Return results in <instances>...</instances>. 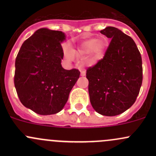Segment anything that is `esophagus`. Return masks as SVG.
<instances>
[{
  "label": "esophagus",
  "instance_id": "obj_1",
  "mask_svg": "<svg viewBox=\"0 0 156 156\" xmlns=\"http://www.w3.org/2000/svg\"><path fill=\"white\" fill-rule=\"evenodd\" d=\"M80 72H81V76H85V75H86V70H85V69H81Z\"/></svg>",
  "mask_w": 156,
  "mask_h": 156
}]
</instances>
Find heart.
<instances>
[{
  "mask_svg": "<svg viewBox=\"0 0 156 156\" xmlns=\"http://www.w3.org/2000/svg\"><path fill=\"white\" fill-rule=\"evenodd\" d=\"M106 47H107V41L105 37H99L97 38L91 37L84 41L80 44L78 50H72V53L73 54L78 53L81 56L90 54L91 60L97 61L103 57L106 51ZM62 53L67 59H72V52L68 44H64L62 45Z\"/></svg>",
  "mask_w": 156,
  "mask_h": 156,
  "instance_id": "b5f03b06",
  "label": "heart"
}]
</instances>
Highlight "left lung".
<instances>
[{
    "label": "left lung",
    "instance_id": "1",
    "mask_svg": "<svg viewBox=\"0 0 156 156\" xmlns=\"http://www.w3.org/2000/svg\"><path fill=\"white\" fill-rule=\"evenodd\" d=\"M100 33L112 38L104 57L87 69L90 101L99 114L115 116L136 101L143 81L142 58L130 36L108 26Z\"/></svg>",
    "mask_w": 156,
    "mask_h": 156
}]
</instances>
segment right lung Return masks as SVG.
<instances>
[{
  "mask_svg": "<svg viewBox=\"0 0 156 156\" xmlns=\"http://www.w3.org/2000/svg\"><path fill=\"white\" fill-rule=\"evenodd\" d=\"M62 31L42 28L22 45L15 62L14 84L20 102L42 115L59 112L69 99L80 72L64 69Z\"/></svg>",
  "mask_w": 156,
  "mask_h": 156,
  "instance_id": "right-lung-1",
  "label": "right lung"
}]
</instances>
